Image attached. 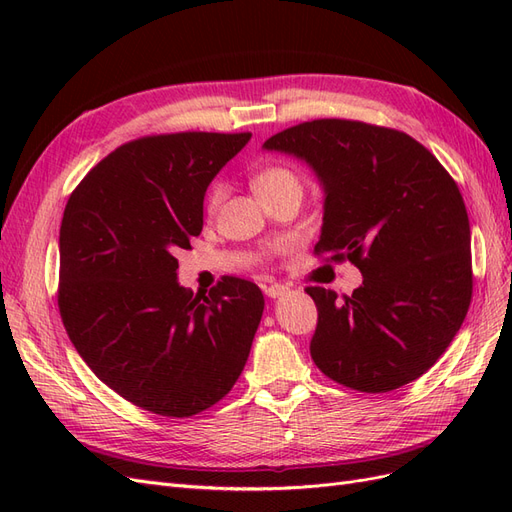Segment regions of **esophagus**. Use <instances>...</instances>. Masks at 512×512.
Returning a JSON list of instances; mask_svg holds the SVG:
<instances>
[{
	"label": "esophagus",
	"instance_id": "34e87169",
	"mask_svg": "<svg viewBox=\"0 0 512 512\" xmlns=\"http://www.w3.org/2000/svg\"><path fill=\"white\" fill-rule=\"evenodd\" d=\"M286 292H288V288L284 284H269V286H265V294H267L269 299L282 297V294H286Z\"/></svg>",
	"mask_w": 512,
	"mask_h": 512
}]
</instances>
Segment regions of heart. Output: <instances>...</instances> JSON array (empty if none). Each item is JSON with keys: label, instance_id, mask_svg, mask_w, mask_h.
<instances>
[{"label": "heart", "instance_id": "obj_1", "mask_svg": "<svg viewBox=\"0 0 512 512\" xmlns=\"http://www.w3.org/2000/svg\"><path fill=\"white\" fill-rule=\"evenodd\" d=\"M252 183H254V192L258 194V198L273 194V192H280V190H288V188L301 190V181H299L297 173L286 166H280V164L265 166L262 170H258ZM224 196H226V188L222 181H215L209 185L207 196H205L207 215H215L220 211V207L224 203Z\"/></svg>", "mask_w": 512, "mask_h": 512}]
</instances>
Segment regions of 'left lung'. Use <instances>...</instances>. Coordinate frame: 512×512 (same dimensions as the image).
Segmentation results:
<instances>
[{
  "label": "left lung",
  "instance_id": "8db88e82",
  "mask_svg": "<svg viewBox=\"0 0 512 512\" xmlns=\"http://www.w3.org/2000/svg\"><path fill=\"white\" fill-rule=\"evenodd\" d=\"M314 170L324 190L314 252L363 273L352 297L309 286V344L324 376L361 393L399 389L436 363L472 299L470 222L453 177L412 136L350 119H314L262 145Z\"/></svg>",
  "mask_w": 512,
  "mask_h": 512
}]
</instances>
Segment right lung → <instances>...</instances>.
Wrapping results in <instances>:
<instances>
[{
	"label": "right lung",
	"mask_w": 512,
	"mask_h": 512,
	"mask_svg": "<svg viewBox=\"0 0 512 512\" xmlns=\"http://www.w3.org/2000/svg\"><path fill=\"white\" fill-rule=\"evenodd\" d=\"M252 134L177 132L117 147L89 170L59 228V314L89 369L153 414L211 408L245 367L265 297L224 280L179 286L175 254L203 230L213 177Z\"/></svg>",
	"instance_id": "obj_1"
}]
</instances>
